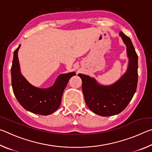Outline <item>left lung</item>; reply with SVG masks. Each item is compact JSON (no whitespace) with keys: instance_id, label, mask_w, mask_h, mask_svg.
<instances>
[{"instance_id":"1","label":"left lung","mask_w":152,"mask_h":152,"mask_svg":"<svg viewBox=\"0 0 152 152\" xmlns=\"http://www.w3.org/2000/svg\"><path fill=\"white\" fill-rule=\"evenodd\" d=\"M119 36L127 48L129 63L127 70L117 82L110 85H102L92 77L78 74L82 79V92L87 106L102 117L122 112L132 101L137 88L138 56L130 38L122 32Z\"/></svg>"}]
</instances>
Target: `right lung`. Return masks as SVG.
<instances>
[{"label":"right lung","instance_id":"1","mask_svg":"<svg viewBox=\"0 0 152 152\" xmlns=\"http://www.w3.org/2000/svg\"><path fill=\"white\" fill-rule=\"evenodd\" d=\"M19 45L13 54L11 67L12 87L15 97L20 104L28 111L42 115H49L55 112L61 104L64 89L74 72L61 74L56 78L54 84L47 88L33 86L20 72L18 58Z\"/></svg>","mask_w":152,"mask_h":152}]
</instances>
